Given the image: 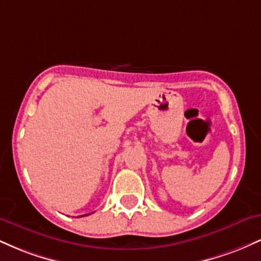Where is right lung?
Here are the masks:
<instances>
[{
	"mask_svg": "<svg viewBox=\"0 0 261 261\" xmlns=\"http://www.w3.org/2000/svg\"><path fill=\"white\" fill-rule=\"evenodd\" d=\"M83 216H86V215H83Z\"/></svg>",
	"mask_w": 261,
	"mask_h": 261,
	"instance_id": "1",
	"label": "right lung"
}]
</instances>
